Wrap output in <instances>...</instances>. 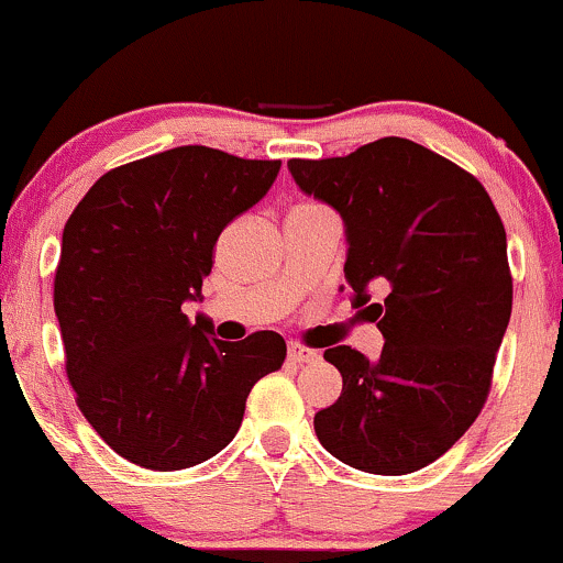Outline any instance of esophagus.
<instances>
[{
	"label": "esophagus",
	"mask_w": 563,
	"mask_h": 563,
	"mask_svg": "<svg viewBox=\"0 0 563 563\" xmlns=\"http://www.w3.org/2000/svg\"><path fill=\"white\" fill-rule=\"evenodd\" d=\"M289 361L292 363H314L320 361V352L303 344H289Z\"/></svg>",
	"instance_id": "obj_1"
}]
</instances>
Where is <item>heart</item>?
<instances>
[{
  "instance_id": "b5f03b06",
  "label": "heart",
  "mask_w": 563,
  "mask_h": 563,
  "mask_svg": "<svg viewBox=\"0 0 563 563\" xmlns=\"http://www.w3.org/2000/svg\"><path fill=\"white\" fill-rule=\"evenodd\" d=\"M298 208H317V206H298Z\"/></svg>"
}]
</instances>
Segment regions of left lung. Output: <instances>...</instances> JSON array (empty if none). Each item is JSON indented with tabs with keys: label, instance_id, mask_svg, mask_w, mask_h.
Instances as JSON below:
<instances>
[{
	"label": "left lung",
	"instance_id": "obj_1",
	"mask_svg": "<svg viewBox=\"0 0 563 563\" xmlns=\"http://www.w3.org/2000/svg\"><path fill=\"white\" fill-rule=\"evenodd\" d=\"M306 195L346 224L344 276L385 335L376 361L330 346L344 390L317 411L322 448L368 474H409L442 457L483 411L512 314L507 233L483 184L407 137L330 159H289ZM388 295L371 305L367 287Z\"/></svg>",
	"mask_w": 563,
	"mask_h": 563
}]
</instances>
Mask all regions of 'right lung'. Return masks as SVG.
<instances>
[{"instance_id": "obj_1", "label": "right lung", "mask_w": 563, "mask_h": 563, "mask_svg": "<svg viewBox=\"0 0 563 563\" xmlns=\"http://www.w3.org/2000/svg\"><path fill=\"white\" fill-rule=\"evenodd\" d=\"M279 167L178 146L108 170L69 213L54 276L65 371L89 426L130 463L178 472L213 457L252 387L282 368L274 330L219 341L181 311L200 298L222 230Z\"/></svg>"}]
</instances>
